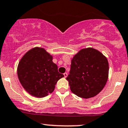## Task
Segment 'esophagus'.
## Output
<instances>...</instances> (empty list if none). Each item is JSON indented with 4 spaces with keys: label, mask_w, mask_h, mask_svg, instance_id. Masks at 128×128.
<instances>
[{
    "label": "esophagus",
    "mask_w": 128,
    "mask_h": 128,
    "mask_svg": "<svg viewBox=\"0 0 128 128\" xmlns=\"http://www.w3.org/2000/svg\"><path fill=\"white\" fill-rule=\"evenodd\" d=\"M64 78H66L67 76V73H64Z\"/></svg>",
    "instance_id": "obj_1"
}]
</instances>
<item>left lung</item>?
I'll return each instance as SVG.
<instances>
[{
  "instance_id": "left-lung-1",
  "label": "left lung",
  "mask_w": 128,
  "mask_h": 128,
  "mask_svg": "<svg viewBox=\"0 0 128 128\" xmlns=\"http://www.w3.org/2000/svg\"><path fill=\"white\" fill-rule=\"evenodd\" d=\"M69 73L66 80L72 92L82 98L94 97L107 82L109 63L98 50L90 47L83 48L71 60Z\"/></svg>"
}]
</instances>
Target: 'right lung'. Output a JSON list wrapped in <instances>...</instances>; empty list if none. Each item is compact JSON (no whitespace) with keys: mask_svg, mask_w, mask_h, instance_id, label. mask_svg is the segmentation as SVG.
<instances>
[{"mask_svg":"<svg viewBox=\"0 0 128 128\" xmlns=\"http://www.w3.org/2000/svg\"><path fill=\"white\" fill-rule=\"evenodd\" d=\"M52 60V56L44 48L34 47L19 61L18 78L22 87L32 96L42 98L52 93L57 81L64 77Z\"/></svg>","mask_w":128,"mask_h":128,"instance_id":"obj_1","label":"right lung"}]
</instances>
